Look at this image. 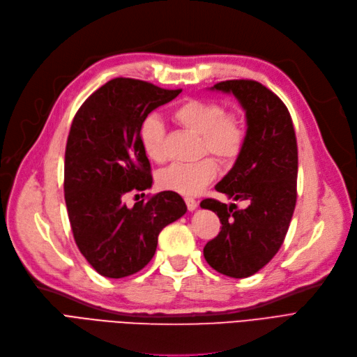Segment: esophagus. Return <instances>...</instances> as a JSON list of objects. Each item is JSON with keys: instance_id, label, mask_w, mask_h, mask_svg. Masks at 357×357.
<instances>
[{"instance_id": "34e87169", "label": "esophagus", "mask_w": 357, "mask_h": 357, "mask_svg": "<svg viewBox=\"0 0 357 357\" xmlns=\"http://www.w3.org/2000/svg\"><path fill=\"white\" fill-rule=\"evenodd\" d=\"M185 203H187V207H188L190 211H194L197 208V206H198V203L192 197H185Z\"/></svg>"}]
</instances>
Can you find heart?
Instances as JSON below:
<instances>
[{
  "instance_id": "b5f03b06",
  "label": "heart",
  "mask_w": 357,
  "mask_h": 357,
  "mask_svg": "<svg viewBox=\"0 0 357 357\" xmlns=\"http://www.w3.org/2000/svg\"><path fill=\"white\" fill-rule=\"evenodd\" d=\"M174 119L201 135V153H211L225 162L239 156L245 143V126L234 112H225L223 106L214 100L188 99L172 111ZM163 123L156 116H149L140 130V142L146 156L153 162L165 159ZM217 163L204 158L194 163H175L163 169L158 181L166 191L183 195H195L203 191L217 175Z\"/></svg>"
}]
</instances>
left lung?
Segmentation results:
<instances>
[{"mask_svg": "<svg viewBox=\"0 0 357 357\" xmlns=\"http://www.w3.org/2000/svg\"><path fill=\"white\" fill-rule=\"evenodd\" d=\"M210 90L234 95L245 111L243 147L214 188L246 207L201 201V208L217 213L222 223L204 246V258L215 271L245 278L268 264L286 238L296 206V135L286 105L261 83L226 80Z\"/></svg>", "mask_w": 357, "mask_h": 357, "instance_id": "8db88e82", "label": "left lung"}]
</instances>
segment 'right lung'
Segmentation results:
<instances>
[{
  "instance_id": "1",
  "label": "right lung",
  "mask_w": 357,
  "mask_h": 357,
  "mask_svg": "<svg viewBox=\"0 0 357 357\" xmlns=\"http://www.w3.org/2000/svg\"><path fill=\"white\" fill-rule=\"evenodd\" d=\"M182 90L114 79L77 111L66 147L64 194L74 241L99 274L122 278L143 270L165 226L187 213L182 197L163 191L132 208L123 195L153 183L140 130L147 115Z\"/></svg>"
}]
</instances>
